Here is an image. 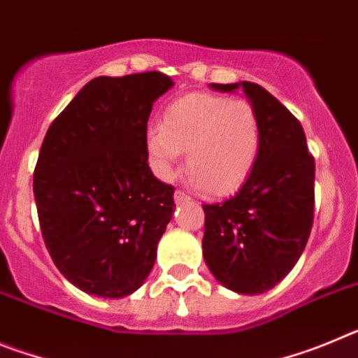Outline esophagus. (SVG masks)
I'll use <instances>...</instances> for the list:
<instances>
[{"instance_id": "34e87169", "label": "esophagus", "mask_w": 358, "mask_h": 358, "mask_svg": "<svg viewBox=\"0 0 358 358\" xmlns=\"http://www.w3.org/2000/svg\"><path fill=\"white\" fill-rule=\"evenodd\" d=\"M173 201H176L177 204H182V202L189 201V195H186L182 189H177L176 194H173Z\"/></svg>"}]
</instances>
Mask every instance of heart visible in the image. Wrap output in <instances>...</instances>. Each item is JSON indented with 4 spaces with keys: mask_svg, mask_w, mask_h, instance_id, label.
<instances>
[{
    "mask_svg": "<svg viewBox=\"0 0 358 358\" xmlns=\"http://www.w3.org/2000/svg\"><path fill=\"white\" fill-rule=\"evenodd\" d=\"M148 161L172 177L181 152L192 181L211 195L233 194L248 181L262 147L260 116L243 98L189 93L166 106L161 125L148 129Z\"/></svg>",
    "mask_w": 358,
    "mask_h": 358,
    "instance_id": "heart-1",
    "label": "heart"
}]
</instances>
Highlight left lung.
<instances>
[{"label":"left lung","mask_w":358,"mask_h":358,"mask_svg":"<svg viewBox=\"0 0 358 358\" xmlns=\"http://www.w3.org/2000/svg\"><path fill=\"white\" fill-rule=\"evenodd\" d=\"M242 87L260 116L262 147L249 179L222 204H202V255L213 276L238 294L273 289L299 260L314 224L315 161L296 116L255 82Z\"/></svg>","instance_id":"8db88e82"}]
</instances>
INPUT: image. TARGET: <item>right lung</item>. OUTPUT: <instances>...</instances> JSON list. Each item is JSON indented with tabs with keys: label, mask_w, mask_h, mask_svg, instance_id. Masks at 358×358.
Listing matches in <instances>:
<instances>
[{
	"label": "right lung",
	"mask_w": 358,
	"mask_h": 358,
	"mask_svg": "<svg viewBox=\"0 0 358 358\" xmlns=\"http://www.w3.org/2000/svg\"><path fill=\"white\" fill-rule=\"evenodd\" d=\"M173 85L159 71L96 77L50 125L34 172L41 233L62 276L100 297L140 289L172 218L148 166L147 122Z\"/></svg>",
	"instance_id": "add662e5"
}]
</instances>
